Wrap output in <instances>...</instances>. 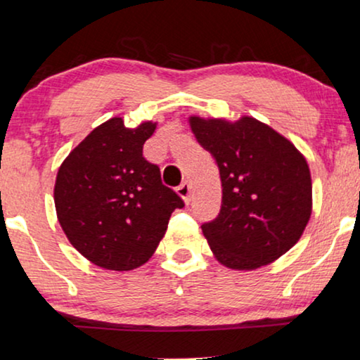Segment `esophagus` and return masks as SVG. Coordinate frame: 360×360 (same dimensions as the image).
<instances>
[{
  "label": "esophagus",
  "mask_w": 360,
  "mask_h": 360,
  "mask_svg": "<svg viewBox=\"0 0 360 360\" xmlns=\"http://www.w3.org/2000/svg\"><path fill=\"white\" fill-rule=\"evenodd\" d=\"M176 191H177V194H179L181 198L184 199V202H186V204H189V202H191V184L188 183V181H184L183 184L177 186Z\"/></svg>",
  "instance_id": "34e87169"
}]
</instances>
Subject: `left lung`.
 <instances>
[{
	"label": "left lung",
	"instance_id": "1",
	"mask_svg": "<svg viewBox=\"0 0 360 360\" xmlns=\"http://www.w3.org/2000/svg\"><path fill=\"white\" fill-rule=\"evenodd\" d=\"M189 122L222 181L217 217L202 224L210 250L236 270L276 260L300 240L309 220L308 162L293 143L255 118Z\"/></svg>",
	"mask_w": 360,
	"mask_h": 360
}]
</instances>
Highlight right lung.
Here are the masks:
<instances>
[{
    "mask_svg": "<svg viewBox=\"0 0 360 360\" xmlns=\"http://www.w3.org/2000/svg\"><path fill=\"white\" fill-rule=\"evenodd\" d=\"M156 124L124 127L112 118L95 128L57 172V219L72 245L107 270H133L150 260L183 199L161 183L143 156Z\"/></svg>",
    "mask_w": 360,
    "mask_h": 360,
    "instance_id": "obj_1",
    "label": "right lung"
}]
</instances>
